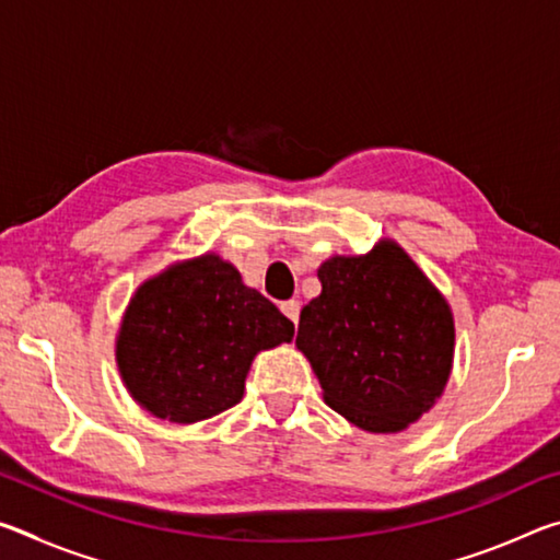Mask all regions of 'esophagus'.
Masks as SVG:
<instances>
[{"label":"esophagus","mask_w":560,"mask_h":560,"mask_svg":"<svg viewBox=\"0 0 560 560\" xmlns=\"http://www.w3.org/2000/svg\"><path fill=\"white\" fill-rule=\"evenodd\" d=\"M299 308H301L299 301H283V303H281V314L287 316L293 326L299 324Z\"/></svg>","instance_id":"34e87169"}]
</instances>
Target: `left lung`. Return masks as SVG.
<instances>
[{
    "label": "left lung",
    "instance_id": "8db88e82",
    "mask_svg": "<svg viewBox=\"0 0 560 560\" xmlns=\"http://www.w3.org/2000/svg\"><path fill=\"white\" fill-rule=\"evenodd\" d=\"M301 308L296 348L324 400L355 428L395 434L432 410L454 360L450 301L395 240L326 259Z\"/></svg>",
    "mask_w": 560,
    "mask_h": 560
}]
</instances>
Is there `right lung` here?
<instances>
[{
    "label": "right lung",
    "mask_w": 560,
    "mask_h": 560,
    "mask_svg": "<svg viewBox=\"0 0 560 560\" xmlns=\"http://www.w3.org/2000/svg\"><path fill=\"white\" fill-rule=\"evenodd\" d=\"M293 324L220 254L175 261L132 293L116 336L120 381L158 420L195 424L230 410L261 350Z\"/></svg>",
    "instance_id": "obj_1"
}]
</instances>
